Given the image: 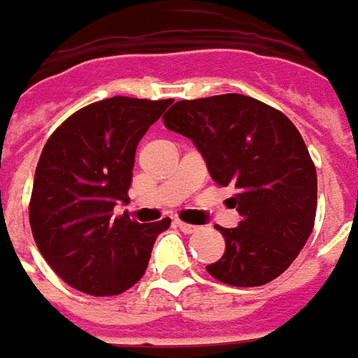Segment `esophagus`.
Here are the masks:
<instances>
[{
    "instance_id": "obj_1",
    "label": "esophagus",
    "mask_w": 358,
    "mask_h": 358,
    "mask_svg": "<svg viewBox=\"0 0 358 358\" xmlns=\"http://www.w3.org/2000/svg\"><path fill=\"white\" fill-rule=\"evenodd\" d=\"M178 227L180 231H184V233H194V231H198L196 225H189V223H184V221H178Z\"/></svg>"
}]
</instances>
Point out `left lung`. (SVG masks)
<instances>
[{
  "label": "left lung",
  "mask_w": 358,
  "mask_h": 358,
  "mask_svg": "<svg viewBox=\"0 0 358 358\" xmlns=\"http://www.w3.org/2000/svg\"><path fill=\"white\" fill-rule=\"evenodd\" d=\"M174 133L192 138L241 221L225 229V252L206 266L229 286H262L300 255L312 235L317 174L300 131L282 111L241 94L176 101L162 117Z\"/></svg>",
  "instance_id": "left-lung-1"
}]
</instances>
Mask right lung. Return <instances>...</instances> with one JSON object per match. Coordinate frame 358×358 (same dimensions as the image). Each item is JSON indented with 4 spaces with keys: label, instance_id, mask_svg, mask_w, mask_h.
Instances as JSON below:
<instances>
[{
    "label": "right lung",
    "instance_id": "1",
    "mask_svg": "<svg viewBox=\"0 0 358 358\" xmlns=\"http://www.w3.org/2000/svg\"><path fill=\"white\" fill-rule=\"evenodd\" d=\"M170 103L108 97L78 109L46 141L29 221L41 255L68 286L117 296L143 278L170 217L141 225L113 208L127 203L138 141Z\"/></svg>",
    "mask_w": 358,
    "mask_h": 358
}]
</instances>
